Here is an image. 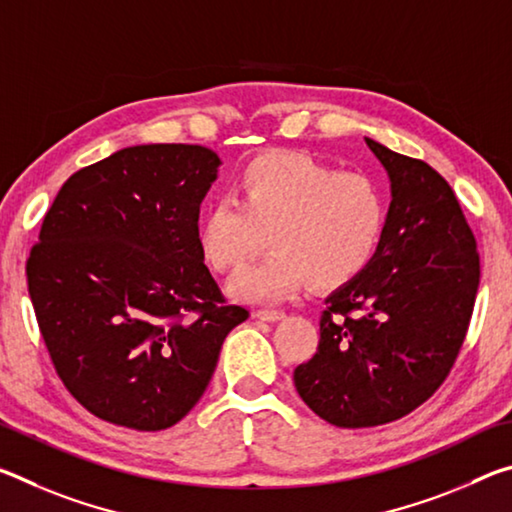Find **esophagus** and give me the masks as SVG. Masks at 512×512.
<instances>
[{"instance_id":"esophagus-1","label":"esophagus","mask_w":512,"mask_h":512,"mask_svg":"<svg viewBox=\"0 0 512 512\" xmlns=\"http://www.w3.org/2000/svg\"><path fill=\"white\" fill-rule=\"evenodd\" d=\"M255 316L259 320H268V323H275V320L284 318V311H280V309H259V311H255Z\"/></svg>"}]
</instances>
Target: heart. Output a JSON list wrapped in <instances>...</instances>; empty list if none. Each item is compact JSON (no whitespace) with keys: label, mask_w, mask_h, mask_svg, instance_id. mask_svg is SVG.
Listing matches in <instances>:
<instances>
[{"label":"heart","mask_w":512,"mask_h":512,"mask_svg":"<svg viewBox=\"0 0 512 512\" xmlns=\"http://www.w3.org/2000/svg\"><path fill=\"white\" fill-rule=\"evenodd\" d=\"M388 219L386 196L366 173L336 171L305 153H266L235 183V201L219 198L198 221L207 264L230 273L266 244L271 253L241 271L230 293L273 302L357 280L375 259Z\"/></svg>","instance_id":"1"}]
</instances>
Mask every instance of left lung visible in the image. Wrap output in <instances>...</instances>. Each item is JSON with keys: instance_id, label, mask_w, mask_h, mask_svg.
<instances>
[{"instance_id": "obj_1", "label": "left lung", "mask_w": 512, "mask_h": 512, "mask_svg": "<svg viewBox=\"0 0 512 512\" xmlns=\"http://www.w3.org/2000/svg\"><path fill=\"white\" fill-rule=\"evenodd\" d=\"M391 178L384 239L357 280L327 296L314 357L293 370L311 411L343 429L404 418L461 352L479 289L476 239L427 162L368 140Z\"/></svg>"}]
</instances>
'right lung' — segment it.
Returning a JSON list of instances; mask_svg holds the SVG:
<instances>
[{
    "label": "right lung",
    "mask_w": 512,
    "mask_h": 512,
    "mask_svg": "<svg viewBox=\"0 0 512 512\" xmlns=\"http://www.w3.org/2000/svg\"><path fill=\"white\" fill-rule=\"evenodd\" d=\"M219 164L198 144L128 146L69 176L45 214L29 296L58 377L101 420L173 427L248 318L196 241Z\"/></svg>",
    "instance_id": "obj_1"
}]
</instances>
